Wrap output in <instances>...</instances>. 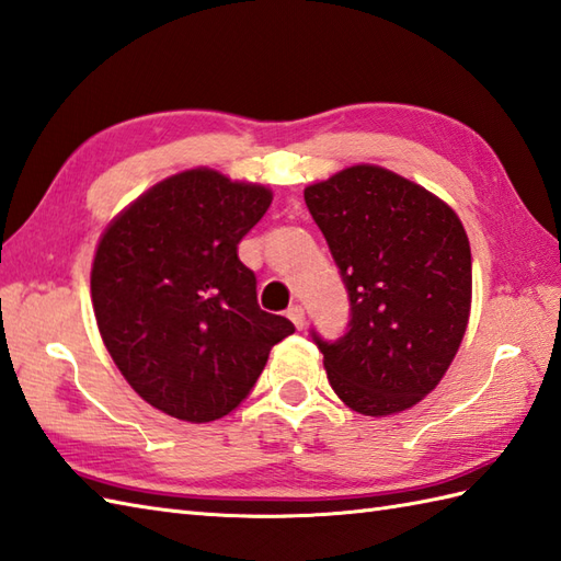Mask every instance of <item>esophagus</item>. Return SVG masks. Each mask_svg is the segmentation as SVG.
Instances as JSON below:
<instances>
[{
	"mask_svg": "<svg viewBox=\"0 0 561 561\" xmlns=\"http://www.w3.org/2000/svg\"><path fill=\"white\" fill-rule=\"evenodd\" d=\"M285 317H288V319L295 323L297 331L305 329V309H302L300 305H293V307L288 309V312H285Z\"/></svg>",
	"mask_w": 561,
	"mask_h": 561,
	"instance_id": "1",
	"label": "esophagus"
}]
</instances>
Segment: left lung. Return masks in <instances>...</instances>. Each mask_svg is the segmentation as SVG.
Wrapping results in <instances>:
<instances>
[{
	"label": "left lung",
	"mask_w": 561,
	"mask_h": 561,
	"mask_svg": "<svg viewBox=\"0 0 561 561\" xmlns=\"http://www.w3.org/2000/svg\"><path fill=\"white\" fill-rule=\"evenodd\" d=\"M305 204L341 271L351 321L312 339L329 383L355 413L420 403L454 363L470 317V244L454 208L379 165L309 184Z\"/></svg>",
	"instance_id": "obj_1"
}]
</instances>
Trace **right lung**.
I'll list each match as a JSON object with an SVG mask.
<instances>
[{"instance_id":"1","label":"right lung","mask_w":561,"mask_h":561,"mask_svg":"<svg viewBox=\"0 0 561 561\" xmlns=\"http://www.w3.org/2000/svg\"><path fill=\"white\" fill-rule=\"evenodd\" d=\"M271 190L194 168L153 184L110 222L91 297L122 377L146 403L186 422L232 413L293 321L256 302L238 244Z\"/></svg>"}]
</instances>
